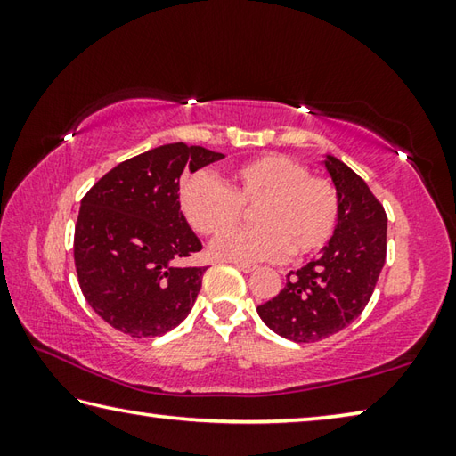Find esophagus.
Segmentation results:
<instances>
[{"label":"esophagus","instance_id":"1","mask_svg":"<svg viewBox=\"0 0 456 456\" xmlns=\"http://www.w3.org/2000/svg\"><path fill=\"white\" fill-rule=\"evenodd\" d=\"M237 265V269H241L243 273H251V272H256V265H249V264H235Z\"/></svg>","mask_w":456,"mask_h":456}]
</instances>
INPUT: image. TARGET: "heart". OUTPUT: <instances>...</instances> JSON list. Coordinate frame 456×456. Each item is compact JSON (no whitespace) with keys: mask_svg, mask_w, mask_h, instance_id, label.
<instances>
[{"mask_svg":"<svg viewBox=\"0 0 456 456\" xmlns=\"http://www.w3.org/2000/svg\"><path fill=\"white\" fill-rule=\"evenodd\" d=\"M243 206L258 207L254 220L260 227L228 234ZM179 209L197 233L221 235L211 245L213 257L259 264L283 259L289 251L293 257L322 251L336 233L339 200L330 181L273 152L239 165L225 183L209 173L189 175L179 187Z\"/></svg>","mask_w":456,"mask_h":456,"instance_id":"b5f03b06","label":"heart"}]
</instances>
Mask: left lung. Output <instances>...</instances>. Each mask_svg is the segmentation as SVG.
Returning a JSON list of instances; mask_svg holds the SVG:
<instances>
[{
  "label": "left lung",
  "mask_w": 456,
  "mask_h": 456,
  "mask_svg": "<svg viewBox=\"0 0 456 456\" xmlns=\"http://www.w3.org/2000/svg\"><path fill=\"white\" fill-rule=\"evenodd\" d=\"M334 183L339 217L318 259L288 273L285 288L257 305L269 330L291 342H318L364 312L386 261V213L368 184L342 160H322Z\"/></svg>",
  "instance_id": "1"
}]
</instances>
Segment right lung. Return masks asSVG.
Masks as SVG:
<instances>
[{
  "mask_svg": "<svg viewBox=\"0 0 456 456\" xmlns=\"http://www.w3.org/2000/svg\"><path fill=\"white\" fill-rule=\"evenodd\" d=\"M225 154L163 144L108 171L80 203L74 264L80 289L122 334L154 338L187 318L207 267L183 261L203 249L179 209V181Z\"/></svg>",
  "mask_w": 456,
  "mask_h": 456,
  "instance_id": "obj_1",
  "label": "right lung"
}]
</instances>
